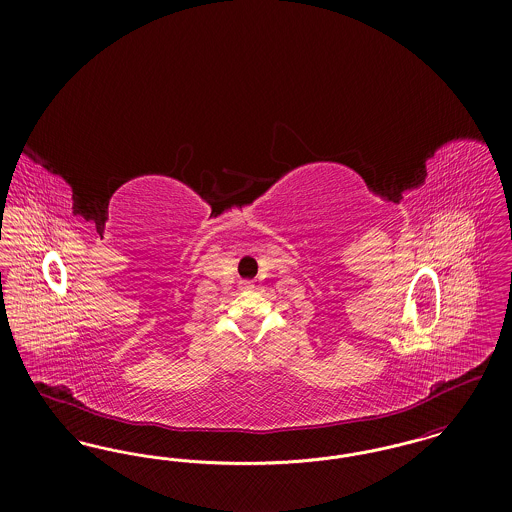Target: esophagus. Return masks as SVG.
Masks as SVG:
<instances>
[{
    "instance_id": "esophagus-1",
    "label": "esophagus",
    "mask_w": 512,
    "mask_h": 512,
    "mask_svg": "<svg viewBox=\"0 0 512 512\" xmlns=\"http://www.w3.org/2000/svg\"><path fill=\"white\" fill-rule=\"evenodd\" d=\"M253 288H255V286H253L251 282H247V280H245V282H240V290H242V292H251Z\"/></svg>"
}]
</instances>
